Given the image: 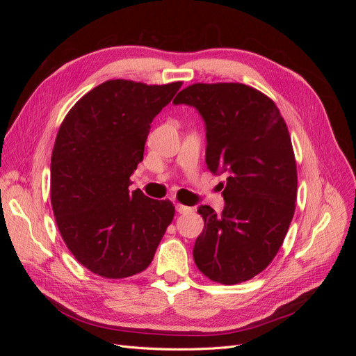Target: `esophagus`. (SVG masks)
I'll return each instance as SVG.
<instances>
[{"label": "esophagus", "mask_w": 356, "mask_h": 356, "mask_svg": "<svg viewBox=\"0 0 356 356\" xmlns=\"http://www.w3.org/2000/svg\"><path fill=\"white\" fill-rule=\"evenodd\" d=\"M177 212H178V213H190V212H193V208L186 207V204L178 203V204H177Z\"/></svg>", "instance_id": "esophagus-1"}]
</instances>
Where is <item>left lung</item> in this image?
<instances>
[{"mask_svg": "<svg viewBox=\"0 0 356 356\" xmlns=\"http://www.w3.org/2000/svg\"><path fill=\"white\" fill-rule=\"evenodd\" d=\"M174 104L195 106L207 126V166L227 174L225 207L197 212L203 232L193 248L199 270L213 282L250 281L282 246L297 199V166L284 117L275 102L241 83H196Z\"/></svg>", "mask_w": 356, "mask_h": 356, "instance_id": "obj_1", "label": "left lung"}]
</instances>
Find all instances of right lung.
<instances>
[{
	"mask_svg": "<svg viewBox=\"0 0 356 356\" xmlns=\"http://www.w3.org/2000/svg\"><path fill=\"white\" fill-rule=\"evenodd\" d=\"M181 86L108 80L77 101L59 127L51 208L67 248L95 275L123 279L145 270L174 220V203L129 191V178L144 159L153 118Z\"/></svg>",
	"mask_w": 356,
	"mask_h": 356,
	"instance_id": "right-lung-1",
	"label": "right lung"
}]
</instances>
